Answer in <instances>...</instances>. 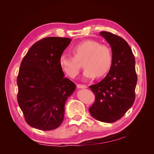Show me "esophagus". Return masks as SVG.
<instances>
[{
  "mask_svg": "<svg viewBox=\"0 0 154 154\" xmlns=\"http://www.w3.org/2000/svg\"><path fill=\"white\" fill-rule=\"evenodd\" d=\"M77 88H79V89H84V88H88L86 85H82V84H77Z\"/></svg>",
  "mask_w": 154,
  "mask_h": 154,
  "instance_id": "esophagus-1",
  "label": "esophagus"
}]
</instances>
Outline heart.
<instances>
[{
    "mask_svg": "<svg viewBox=\"0 0 154 154\" xmlns=\"http://www.w3.org/2000/svg\"><path fill=\"white\" fill-rule=\"evenodd\" d=\"M74 57L62 54L59 58V64L65 73L71 78L79 74L80 65L83 62L85 70L83 77L93 79L96 76L101 77L107 72L112 64V52L107 45H101L94 40L82 41L72 48Z\"/></svg>",
    "mask_w": 154,
    "mask_h": 154,
    "instance_id": "1",
    "label": "heart"
}]
</instances>
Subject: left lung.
<instances>
[{"label":"left lung","mask_w":154,"mask_h":154,"mask_svg":"<svg viewBox=\"0 0 154 154\" xmlns=\"http://www.w3.org/2000/svg\"><path fill=\"white\" fill-rule=\"evenodd\" d=\"M100 35L111 46L112 64L106 76L90 86L96 99L89 111L97 120L112 123L122 118L134 102L137 83L135 58L124 38L106 31Z\"/></svg>","instance_id":"left-lung-1"}]
</instances>
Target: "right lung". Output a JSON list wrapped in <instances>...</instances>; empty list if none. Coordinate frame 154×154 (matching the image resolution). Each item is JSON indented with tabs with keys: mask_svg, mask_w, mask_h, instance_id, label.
I'll list each match as a JSON object with an SVG mask.
<instances>
[{
	"mask_svg": "<svg viewBox=\"0 0 154 154\" xmlns=\"http://www.w3.org/2000/svg\"><path fill=\"white\" fill-rule=\"evenodd\" d=\"M71 41L69 38H44L31 47L21 62L17 102L31 127L51 130L63 122L65 103L76 85L64 77L59 58Z\"/></svg>",
	"mask_w": 154,
	"mask_h": 154,
	"instance_id": "1",
	"label": "right lung"
}]
</instances>
